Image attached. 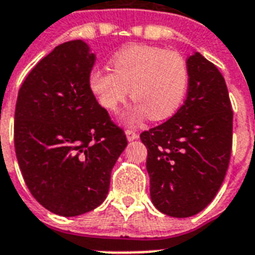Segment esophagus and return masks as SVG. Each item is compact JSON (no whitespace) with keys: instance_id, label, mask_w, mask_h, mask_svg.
Here are the masks:
<instances>
[{"instance_id":"1","label":"esophagus","mask_w":255,"mask_h":255,"mask_svg":"<svg viewBox=\"0 0 255 255\" xmlns=\"http://www.w3.org/2000/svg\"><path fill=\"white\" fill-rule=\"evenodd\" d=\"M126 136H127L128 141H133V140H136L138 137V134L134 131H132V129H127L126 131Z\"/></svg>"}]
</instances>
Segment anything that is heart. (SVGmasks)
Listing matches in <instances>:
<instances>
[{
	"label": "heart",
	"mask_w": 255,
	"mask_h": 255,
	"mask_svg": "<svg viewBox=\"0 0 255 255\" xmlns=\"http://www.w3.org/2000/svg\"><path fill=\"white\" fill-rule=\"evenodd\" d=\"M114 72L94 68L89 73V89L107 111H117L131 89L136 101L128 111L133 124L148 115L162 121L179 109L188 85V68L178 52L146 44H131L111 59Z\"/></svg>",
	"instance_id": "1"
}]
</instances>
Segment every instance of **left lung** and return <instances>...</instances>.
<instances>
[{
    "mask_svg": "<svg viewBox=\"0 0 255 255\" xmlns=\"http://www.w3.org/2000/svg\"><path fill=\"white\" fill-rule=\"evenodd\" d=\"M187 98L165 123L140 134L148 149L150 199L171 217L199 214L228 170L233 111L223 74L199 52L186 61Z\"/></svg>",
    "mask_w": 255,
    "mask_h": 255,
    "instance_id": "8db88e82",
    "label": "left lung"
}]
</instances>
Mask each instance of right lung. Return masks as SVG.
Listing matches in <instances>:
<instances>
[{"label": "right lung", "instance_id": "obj_1", "mask_svg": "<svg viewBox=\"0 0 255 255\" xmlns=\"http://www.w3.org/2000/svg\"><path fill=\"white\" fill-rule=\"evenodd\" d=\"M95 55L82 40L65 41L41 59L20 86L14 145L27 187L56 215L78 216L102 204L123 129L89 89Z\"/></svg>", "mask_w": 255, "mask_h": 255}]
</instances>
